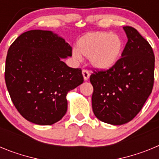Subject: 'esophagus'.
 Here are the masks:
<instances>
[{
	"mask_svg": "<svg viewBox=\"0 0 159 159\" xmlns=\"http://www.w3.org/2000/svg\"><path fill=\"white\" fill-rule=\"evenodd\" d=\"M82 73H83V75H84V80H85V81L88 80V78H89V76H90L89 71H88V70H87V69H83Z\"/></svg>",
	"mask_w": 159,
	"mask_h": 159,
	"instance_id": "esophagus-1",
	"label": "esophagus"
}]
</instances>
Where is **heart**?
<instances>
[{
	"mask_svg": "<svg viewBox=\"0 0 159 159\" xmlns=\"http://www.w3.org/2000/svg\"><path fill=\"white\" fill-rule=\"evenodd\" d=\"M123 41L119 35L106 32H88L81 36L77 42V50L73 56L89 58L92 65L98 69H108L114 66L121 57Z\"/></svg>",
	"mask_w": 159,
	"mask_h": 159,
	"instance_id": "heart-1",
	"label": "heart"
}]
</instances>
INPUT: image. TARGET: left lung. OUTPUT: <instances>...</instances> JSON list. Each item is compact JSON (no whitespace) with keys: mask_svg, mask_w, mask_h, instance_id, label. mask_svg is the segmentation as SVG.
<instances>
[{"mask_svg":"<svg viewBox=\"0 0 159 159\" xmlns=\"http://www.w3.org/2000/svg\"><path fill=\"white\" fill-rule=\"evenodd\" d=\"M127 43L122 57L108 69L92 68V109L99 120L113 125L130 122L152 92L154 55L151 44L134 28L125 26Z\"/></svg>","mask_w":159,"mask_h":159,"instance_id":"left-lung-1","label":"left lung"}]
</instances>
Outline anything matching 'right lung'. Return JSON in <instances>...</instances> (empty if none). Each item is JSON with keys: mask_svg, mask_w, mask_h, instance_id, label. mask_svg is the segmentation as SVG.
I'll return each mask as SVG.
<instances>
[{"mask_svg": "<svg viewBox=\"0 0 159 159\" xmlns=\"http://www.w3.org/2000/svg\"><path fill=\"white\" fill-rule=\"evenodd\" d=\"M72 48L51 31L31 30L18 36L8 48L5 80L20 115L38 125H52L67 112V93L84 82L80 68L61 59Z\"/></svg>", "mask_w": 159, "mask_h": 159, "instance_id": "1", "label": "right lung"}]
</instances>
